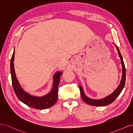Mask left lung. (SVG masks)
<instances>
[{
  "label": "left lung",
  "mask_w": 133,
  "mask_h": 133,
  "mask_svg": "<svg viewBox=\"0 0 133 133\" xmlns=\"http://www.w3.org/2000/svg\"><path fill=\"white\" fill-rule=\"evenodd\" d=\"M116 47L117 52H118L119 56L120 58L121 63L122 64V68H123L122 78H121L120 85H119L118 87H117V88L115 90V91H114L113 93H112L111 95H110L109 96H107V97L102 98L101 100H93V99H90V98H88L85 95L84 92H83L82 87L81 86H79V90H80V94H81L82 99L83 100V101L85 102L86 104L92 105V106H96V107H103V106L108 105L114 101L115 100L117 97V96L119 95L121 92L122 91V90L125 86V79H126L125 67L123 57L120 54L119 49L116 46Z\"/></svg>",
  "instance_id": "8db88e82"
}]
</instances>
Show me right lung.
I'll return each instance as SVG.
<instances>
[{"label":"right lung","instance_id":"obj_1","mask_svg":"<svg viewBox=\"0 0 133 133\" xmlns=\"http://www.w3.org/2000/svg\"><path fill=\"white\" fill-rule=\"evenodd\" d=\"M14 53L12 55L10 61V72L12 77V82L13 88L17 97L19 100L29 107L36 109H45L54 105L58 98V87L60 81V77L61 72H57L54 77V82L53 85V89L51 91L43 97H38L33 96L26 93L22 89L19 83L15 73L14 67Z\"/></svg>","mask_w":133,"mask_h":133}]
</instances>
